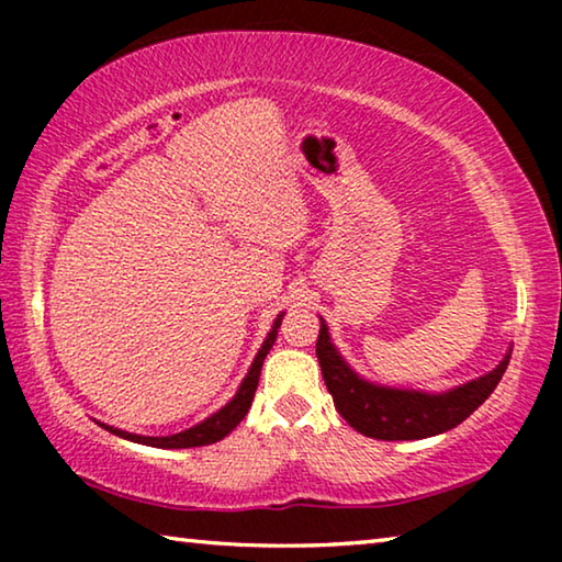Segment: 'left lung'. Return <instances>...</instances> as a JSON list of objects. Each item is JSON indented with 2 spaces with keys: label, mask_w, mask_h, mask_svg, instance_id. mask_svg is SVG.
Here are the masks:
<instances>
[{
  "label": "left lung",
  "mask_w": 562,
  "mask_h": 562,
  "mask_svg": "<svg viewBox=\"0 0 562 562\" xmlns=\"http://www.w3.org/2000/svg\"><path fill=\"white\" fill-rule=\"evenodd\" d=\"M317 359L337 412L351 429L369 439L416 441L453 429L486 402L506 372L510 349L488 374L453 386L449 392L434 394L418 392V389H396L359 376L339 355L329 337V327L319 317Z\"/></svg>",
  "instance_id": "left-lung-1"
}]
</instances>
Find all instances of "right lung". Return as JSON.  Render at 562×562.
Returning a JSON list of instances; mask_svg holds the SVG:
<instances>
[{
    "mask_svg": "<svg viewBox=\"0 0 562 562\" xmlns=\"http://www.w3.org/2000/svg\"><path fill=\"white\" fill-rule=\"evenodd\" d=\"M282 317H284V312H280V315L274 317L272 329L268 331V337H265L258 355H255L252 364H250V369H247V374L240 382V386H237L235 396L223 408H217L215 414L203 418L201 424L190 426V429L180 431V434H170V436H140V434L123 431V429H116V426H109V424H101V422H99V426H103V429L111 431L113 436H121V439L133 441V443L154 446V449H193V446H207V443H215V441L225 439V436L243 422L247 408L252 406L255 389H258L260 372H262V361H265V357H268V351L272 349L274 339H278V329L282 325Z\"/></svg>",
    "mask_w": 562,
    "mask_h": 562,
    "instance_id": "obj_1",
    "label": "right lung"
}]
</instances>
